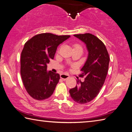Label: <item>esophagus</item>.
Returning a JSON list of instances; mask_svg holds the SVG:
<instances>
[{
    "mask_svg": "<svg viewBox=\"0 0 132 132\" xmlns=\"http://www.w3.org/2000/svg\"><path fill=\"white\" fill-rule=\"evenodd\" d=\"M69 77V76L68 75H67V74H61L60 75V78L61 79H62L64 81H65L67 79H68Z\"/></svg>",
    "mask_w": 132,
    "mask_h": 132,
    "instance_id": "obj_1",
    "label": "esophagus"
}]
</instances>
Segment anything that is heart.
Returning <instances> with one entry per match:
<instances>
[{
  "label": "heart",
  "instance_id": "b5f03b06",
  "mask_svg": "<svg viewBox=\"0 0 132 132\" xmlns=\"http://www.w3.org/2000/svg\"><path fill=\"white\" fill-rule=\"evenodd\" d=\"M81 48V47L79 44H75L73 45V48Z\"/></svg>",
  "mask_w": 132,
  "mask_h": 132
}]
</instances>
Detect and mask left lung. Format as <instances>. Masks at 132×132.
Returning <instances> with one entry per match:
<instances>
[{"mask_svg": "<svg viewBox=\"0 0 132 132\" xmlns=\"http://www.w3.org/2000/svg\"><path fill=\"white\" fill-rule=\"evenodd\" d=\"M86 44L88 56L81 68L85 76L82 82L78 79L75 88L69 90L73 100L79 104H85L93 100L97 96L105 80L109 68V56L105 45L98 37L91 34L74 35Z\"/></svg>", "mask_w": 132, "mask_h": 132, "instance_id": "8db88e82", "label": "left lung"}]
</instances>
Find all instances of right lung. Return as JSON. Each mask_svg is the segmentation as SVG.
I'll return each instance as SVG.
<instances>
[{
	"mask_svg": "<svg viewBox=\"0 0 132 132\" xmlns=\"http://www.w3.org/2000/svg\"><path fill=\"white\" fill-rule=\"evenodd\" d=\"M70 37L50 33L36 35L27 42L21 53L20 74L27 92L32 98H49L60 79L59 73L47 71L58 45Z\"/></svg>",
	"mask_w": 132,
	"mask_h": 132,
	"instance_id": "right-lung-1",
	"label": "right lung"
}]
</instances>
